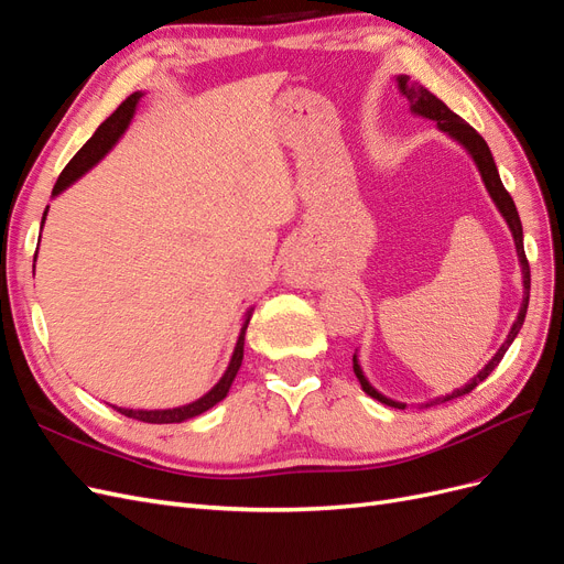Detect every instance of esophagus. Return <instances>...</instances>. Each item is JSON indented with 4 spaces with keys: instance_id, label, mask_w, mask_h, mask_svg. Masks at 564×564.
Listing matches in <instances>:
<instances>
[{
    "instance_id": "34e87169",
    "label": "esophagus",
    "mask_w": 564,
    "mask_h": 564,
    "mask_svg": "<svg viewBox=\"0 0 564 564\" xmlns=\"http://www.w3.org/2000/svg\"><path fill=\"white\" fill-rule=\"evenodd\" d=\"M284 280L294 286H308V284H313L315 275L311 272V268L305 265L301 256H296V251H292L284 261Z\"/></svg>"
}]
</instances>
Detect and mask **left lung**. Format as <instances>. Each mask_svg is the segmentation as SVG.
I'll return each mask as SVG.
<instances>
[{
    "mask_svg": "<svg viewBox=\"0 0 564 564\" xmlns=\"http://www.w3.org/2000/svg\"><path fill=\"white\" fill-rule=\"evenodd\" d=\"M395 82H398L400 96L409 104V112H412L414 117L431 119V122H435L442 133H447L454 143H458L460 148H464V150L468 152V158L473 160L475 169H477V172H480V178H482V183H485V187H487V193H489V197H491V202H494V207L499 209V214L503 216L510 235H513L516 253H518L520 272H522V303H520V311H518V317H516V322H513V327H510V332H508L506 340L501 344V348L491 355V360H489L480 371H477L475 377H473L466 386L454 388L452 392H447V395H442V398H437V400H431V402H425V404L421 402V406H431L433 402H449V400H456V398H460V395H468V392H470L475 386H480V383L489 377V373H491L494 369H497V365L503 360L506 350L510 348V344H513L516 336H518L520 329H522V324H524L527 305H529V263H527V256H524L522 224H520V216H518V209H516V202H513V197H510L508 191L503 187L501 176H499V169H497V162H494L491 150H489V145L485 143L482 135L477 133L470 124H466L464 119H460L456 112H452L445 104H442V100H440L437 96H433L429 89L421 87V84L412 82L406 75H398ZM352 369H355L357 381H360L362 390L367 392L369 398L379 400V402H383V404H388V406H395V409H404V406H406V402L390 400V398L383 395V392H379L377 388H373V386L369 383V379L365 377V371H362V367H360V357H357V352L352 355Z\"/></svg>",
    "mask_w": 564,
    "mask_h": 564,
    "instance_id": "obj_1",
    "label": "left lung"
}]
</instances>
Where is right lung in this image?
Returning a JSON list of instances; mask_svg holds the SVG:
<instances>
[{
	"label": "right lung",
	"mask_w": 564,
	"mask_h": 564,
	"mask_svg": "<svg viewBox=\"0 0 564 564\" xmlns=\"http://www.w3.org/2000/svg\"><path fill=\"white\" fill-rule=\"evenodd\" d=\"M143 96H145L143 91L131 94L124 100V104L119 106L106 119V122L96 129V133L91 135V139L79 148L77 155L70 162H67V166L63 169V174L58 176L51 197H58L61 193H65L67 187H70L75 181H79L87 172H91V169L108 155V152L119 143V139H122V135L127 133V129L131 124L135 110H139V104H141ZM46 212H48V207L44 209V216H42V228H44V220H46ZM251 315H253V305L245 313L240 336H237V344H235V350L230 355V362H228V367L224 371V377L218 379V383L212 390L204 392L202 398L187 402V404H181V406H172V409H127V406H115V404H110V406H115L119 414H124V416L135 419V421H143V423H183L187 419H195V416L204 414V412H207V409H212L214 404H218L220 400L228 395V390H230V386H232V381L237 377V371H240V367H242V360H245V334H247Z\"/></svg>",
	"instance_id": "obj_1"
}]
</instances>
